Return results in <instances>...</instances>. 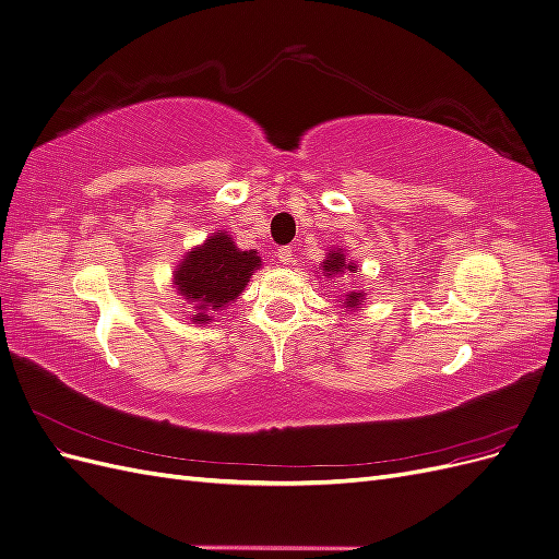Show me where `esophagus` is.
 Masks as SVG:
<instances>
[{
	"instance_id": "obj_1",
	"label": "esophagus",
	"mask_w": 559,
	"mask_h": 559,
	"mask_svg": "<svg viewBox=\"0 0 559 559\" xmlns=\"http://www.w3.org/2000/svg\"><path fill=\"white\" fill-rule=\"evenodd\" d=\"M277 261L284 265H292L294 263V249L292 247H280L277 249Z\"/></svg>"
}]
</instances>
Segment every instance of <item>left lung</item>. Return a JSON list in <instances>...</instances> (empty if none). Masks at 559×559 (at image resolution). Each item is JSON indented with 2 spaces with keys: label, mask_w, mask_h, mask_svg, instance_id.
Wrapping results in <instances>:
<instances>
[{
  "label": "left lung",
  "mask_w": 559,
  "mask_h": 559,
  "mask_svg": "<svg viewBox=\"0 0 559 559\" xmlns=\"http://www.w3.org/2000/svg\"><path fill=\"white\" fill-rule=\"evenodd\" d=\"M321 273H324V277H341L345 273H354V270H359L357 263H352L345 259V253L341 249H333L329 251V257L324 259V263L319 265ZM345 308H357V306H364V292L357 294V292H349L345 298Z\"/></svg>",
  "instance_id": "obj_1"
}]
</instances>
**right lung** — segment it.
I'll return each mask as SVG.
<instances>
[{
  "instance_id": "add662e5",
  "label": "right lung",
  "mask_w": 559,
  "mask_h": 559,
  "mask_svg": "<svg viewBox=\"0 0 559 559\" xmlns=\"http://www.w3.org/2000/svg\"><path fill=\"white\" fill-rule=\"evenodd\" d=\"M259 267V253L238 249L230 235L222 230L186 253L175 267V286L193 306L195 314L191 319L195 324H207L214 312L228 308L245 292V284Z\"/></svg>"
}]
</instances>
